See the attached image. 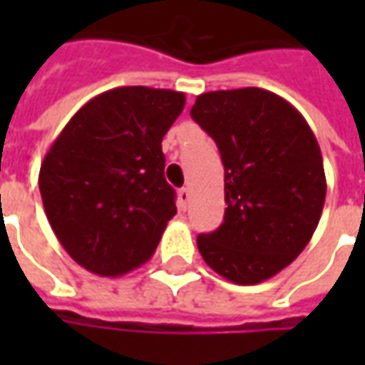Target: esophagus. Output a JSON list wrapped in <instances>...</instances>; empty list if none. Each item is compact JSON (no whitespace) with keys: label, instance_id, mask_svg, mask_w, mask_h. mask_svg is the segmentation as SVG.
<instances>
[{"label":"esophagus","instance_id":"esophagus-1","mask_svg":"<svg viewBox=\"0 0 365 365\" xmlns=\"http://www.w3.org/2000/svg\"><path fill=\"white\" fill-rule=\"evenodd\" d=\"M187 201H190V190H187V187H182V190L178 191V205H180V209H185V207H187Z\"/></svg>","mask_w":365,"mask_h":365}]
</instances>
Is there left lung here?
<instances>
[{
	"label": "left lung",
	"instance_id": "obj_1",
	"mask_svg": "<svg viewBox=\"0 0 365 365\" xmlns=\"http://www.w3.org/2000/svg\"><path fill=\"white\" fill-rule=\"evenodd\" d=\"M191 117L225 166V221L199 235V252L229 282H266L303 252L321 221L327 178L319 143L289 101L262 88L201 93Z\"/></svg>",
	"mask_w": 365,
	"mask_h": 365
}]
</instances>
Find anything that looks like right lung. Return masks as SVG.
Here are the masks:
<instances>
[{
    "label": "right lung",
    "instance_id": "obj_1",
    "mask_svg": "<svg viewBox=\"0 0 365 365\" xmlns=\"http://www.w3.org/2000/svg\"><path fill=\"white\" fill-rule=\"evenodd\" d=\"M183 105L174 90L103 91L46 152L38 174L44 213L64 250L91 274H127L156 250L175 215L162 138Z\"/></svg>",
    "mask_w": 365,
    "mask_h": 365
}]
</instances>
